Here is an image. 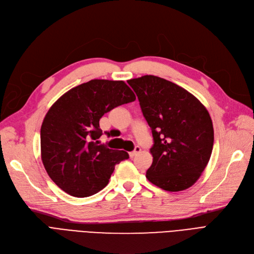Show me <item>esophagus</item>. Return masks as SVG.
<instances>
[{
    "mask_svg": "<svg viewBox=\"0 0 254 254\" xmlns=\"http://www.w3.org/2000/svg\"><path fill=\"white\" fill-rule=\"evenodd\" d=\"M140 151H141V148H140L139 146H136V147H135V149H134L133 151L128 152V154H129V157H130V158H134V157L136 156V154H137V153H139Z\"/></svg>",
    "mask_w": 254,
    "mask_h": 254,
    "instance_id": "34e87169",
    "label": "esophagus"
}]
</instances>
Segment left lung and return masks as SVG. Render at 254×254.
<instances>
[{
    "mask_svg": "<svg viewBox=\"0 0 254 254\" xmlns=\"http://www.w3.org/2000/svg\"><path fill=\"white\" fill-rule=\"evenodd\" d=\"M127 83L153 137L146 179L169 192L190 188L213 150L214 128L207 110L183 87L159 76L143 75Z\"/></svg>",
    "mask_w": 254,
    "mask_h": 254,
    "instance_id": "8db88e82",
    "label": "left lung"
}]
</instances>
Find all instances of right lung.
I'll return each mask as SVG.
<instances>
[{"label": "right lung", "instance_id": "1", "mask_svg": "<svg viewBox=\"0 0 254 254\" xmlns=\"http://www.w3.org/2000/svg\"><path fill=\"white\" fill-rule=\"evenodd\" d=\"M124 81L91 80L64 93L48 111L40 129L41 160L52 181L74 197L91 196L108 185L125 150L98 144L100 119L134 102Z\"/></svg>", "mask_w": 254, "mask_h": 254}]
</instances>
